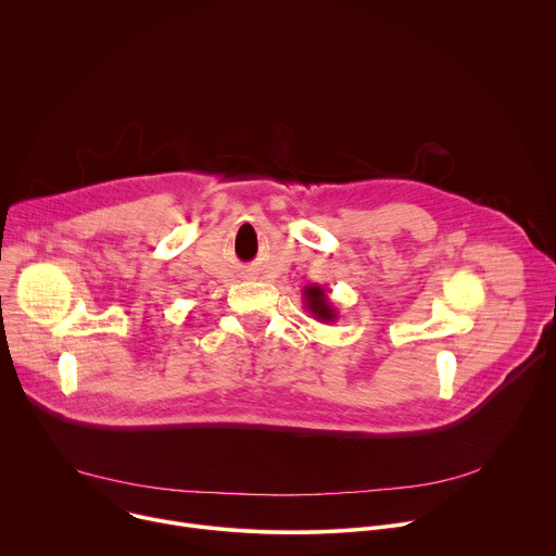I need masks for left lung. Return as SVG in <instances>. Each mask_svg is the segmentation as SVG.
I'll list each match as a JSON object with an SVG mask.
<instances>
[{"label": "left lung", "instance_id": "obj_1", "mask_svg": "<svg viewBox=\"0 0 556 556\" xmlns=\"http://www.w3.org/2000/svg\"><path fill=\"white\" fill-rule=\"evenodd\" d=\"M303 303L305 309L312 314V319L321 324H334L339 319V312L330 301L326 288L321 286H305L303 288Z\"/></svg>", "mask_w": 556, "mask_h": 556}]
</instances>
